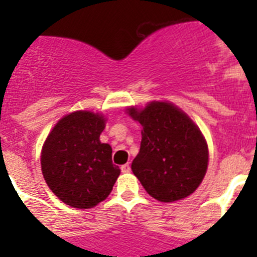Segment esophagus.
I'll use <instances>...</instances> for the list:
<instances>
[{
    "mask_svg": "<svg viewBox=\"0 0 257 257\" xmlns=\"http://www.w3.org/2000/svg\"><path fill=\"white\" fill-rule=\"evenodd\" d=\"M130 170H131V167H130V165H128V163H126V165H123L121 167V171L124 172V174H126V172H130Z\"/></svg>",
    "mask_w": 257,
    "mask_h": 257,
    "instance_id": "esophagus-1",
    "label": "esophagus"
}]
</instances>
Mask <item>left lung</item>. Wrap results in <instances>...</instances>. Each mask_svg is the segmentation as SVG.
<instances>
[{"label":"left lung","mask_w":257,"mask_h":257,"mask_svg":"<svg viewBox=\"0 0 257 257\" xmlns=\"http://www.w3.org/2000/svg\"><path fill=\"white\" fill-rule=\"evenodd\" d=\"M127 113L142 124L139 154L131 169L149 196L175 202L190 196L205 178L208 148L198 126L171 103L152 101Z\"/></svg>","instance_id":"obj_1"}]
</instances>
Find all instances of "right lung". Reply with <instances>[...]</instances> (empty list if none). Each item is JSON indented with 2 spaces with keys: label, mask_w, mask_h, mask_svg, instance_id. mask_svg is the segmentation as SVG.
<instances>
[{
  "label": "right lung",
  "mask_w": 257,
  "mask_h": 257,
  "mask_svg": "<svg viewBox=\"0 0 257 257\" xmlns=\"http://www.w3.org/2000/svg\"><path fill=\"white\" fill-rule=\"evenodd\" d=\"M105 118L77 110L63 117L41 152L46 184L59 199L74 208H92L110 194L119 176L112 148L100 142Z\"/></svg>",
  "instance_id": "obj_1"
}]
</instances>
